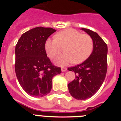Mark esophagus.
<instances>
[{"mask_svg": "<svg viewBox=\"0 0 121 121\" xmlns=\"http://www.w3.org/2000/svg\"><path fill=\"white\" fill-rule=\"evenodd\" d=\"M61 70L62 72H65V71H66L67 70V68L66 67H62Z\"/></svg>", "mask_w": 121, "mask_h": 121, "instance_id": "1", "label": "esophagus"}]
</instances>
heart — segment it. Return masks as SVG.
I'll use <instances>...</instances> for the list:
<instances>
[{"instance_id": "obj_1", "label": "heart", "mask_w": 121, "mask_h": 121, "mask_svg": "<svg viewBox=\"0 0 121 121\" xmlns=\"http://www.w3.org/2000/svg\"><path fill=\"white\" fill-rule=\"evenodd\" d=\"M64 47L65 52L54 57L53 61L57 65H65L68 63H82L90 56L93 48L92 38L71 28L57 33L54 38H48L45 43V50L52 59Z\"/></svg>"}]
</instances>
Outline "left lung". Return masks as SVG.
Here are the masks:
<instances>
[{
	"mask_svg": "<svg viewBox=\"0 0 121 121\" xmlns=\"http://www.w3.org/2000/svg\"><path fill=\"white\" fill-rule=\"evenodd\" d=\"M93 42V50L84 62L68 70L74 71V80L68 84L70 95L78 100H85L93 96L104 81L107 70V45L98 33L89 29L81 28Z\"/></svg>",
	"mask_w": 121,
	"mask_h": 121,
	"instance_id": "left-lung-1",
	"label": "left lung"
}]
</instances>
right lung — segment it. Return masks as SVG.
Here are the masks:
<instances>
[{"label":"right lung","instance_id":"right-lung-1","mask_svg":"<svg viewBox=\"0 0 121 121\" xmlns=\"http://www.w3.org/2000/svg\"><path fill=\"white\" fill-rule=\"evenodd\" d=\"M56 31L39 26L23 33L16 45L15 71L19 84L30 96L43 97L50 92L52 79L61 73L47 57L45 43Z\"/></svg>","mask_w":121,"mask_h":121}]
</instances>
